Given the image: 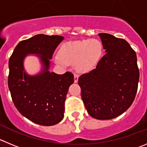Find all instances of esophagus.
Returning a JSON list of instances; mask_svg holds the SVG:
<instances>
[{
    "label": "esophagus",
    "instance_id": "1",
    "mask_svg": "<svg viewBox=\"0 0 147 147\" xmlns=\"http://www.w3.org/2000/svg\"><path fill=\"white\" fill-rule=\"evenodd\" d=\"M78 78H79V76H78V74H74V81H75V83L78 82Z\"/></svg>",
    "mask_w": 147,
    "mask_h": 147
}]
</instances>
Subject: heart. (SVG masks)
Listing matches in <instances>:
<instances>
[{"mask_svg":"<svg viewBox=\"0 0 147 147\" xmlns=\"http://www.w3.org/2000/svg\"><path fill=\"white\" fill-rule=\"evenodd\" d=\"M102 52V44L97 39L70 41L61 46L60 55L55 56L54 60L61 65L75 63L78 71L88 72L96 65Z\"/></svg>","mask_w":147,"mask_h":147,"instance_id":"obj_1","label":"heart"}]
</instances>
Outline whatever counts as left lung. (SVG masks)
I'll return each mask as SVG.
<instances>
[{"label":"left lung","instance_id":"1","mask_svg":"<svg viewBox=\"0 0 147 147\" xmlns=\"http://www.w3.org/2000/svg\"><path fill=\"white\" fill-rule=\"evenodd\" d=\"M105 55L95 69L78 78L88 113L110 120L125 112L134 101L139 80L136 52L124 39L98 34Z\"/></svg>","mask_w":147,"mask_h":147}]
</instances>
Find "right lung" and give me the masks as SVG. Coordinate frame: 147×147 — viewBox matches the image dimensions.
Here are the masks:
<instances>
[{"label":"right lung","instance_id":"add662e5","mask_svg":"<svg viewBox=\"0 0 147 147\" xmlns=\"http://www.w3.org/2000/svg\"><path fill=\"white\" fill-rule=\"evenodd\" d=\"M64 38L38 34L19 42L9 59L8 85L13 104L24 117L41 125H53L62 120L66 96L74 82L71 72H50L53 52ZM28 55L39 59L41 69L35 75L24 68Z\"/></svg>","mask_w":147,"mask_h":147}]
</instances>
